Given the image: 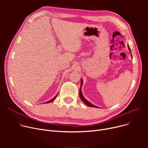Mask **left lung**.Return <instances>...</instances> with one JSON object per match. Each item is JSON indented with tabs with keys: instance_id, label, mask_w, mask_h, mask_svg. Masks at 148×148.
<instances>
[{
	"instance_id": "8db88e82",
	"label": "left lung",
	"mask_w": 148,
	"mask_h": 148,
	"mask_svg": "<svg viewBox=\"0 0 148 148\" xmlns=\"http://www.w3.org/2000/svg\"><path fill=\"white\" fill-rule=\"evenodd\" d=\"M128 49H129V51H130V53H131V50H130V48L129 45H128ZM131 57H132V55H131ZM82 85H83V79H81V86H80V89L79 94H80V98H81L82 101H83L85 104L87 105V106H89V107H95V108H99V107H98V106H95V105H94V104H92L91 103H90L89 101H88L84 97V96H83V94H82Z\"/></svg>"
}]
</instances>
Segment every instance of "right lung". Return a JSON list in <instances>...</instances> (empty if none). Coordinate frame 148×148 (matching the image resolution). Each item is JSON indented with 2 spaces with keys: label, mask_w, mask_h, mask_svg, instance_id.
<instances>
[{
  "label": "right lung",
  "mask_w": 148,
  "mask_h": 148,
  "mask_svg": "<svg viewBox=\"0 0 148 148\" xmlns=\"http://www.w3.org/2000/svg\"><path fill=\"white\" fill-rule=\"evenodd\" d=\"M58 93L57 94V95L54 97L53 99H50V100H49V101H47V102H45V103H44V104H47V103H51V102H52L53 101H54V99H55L56 98V97H57V95H58Z\"/></svg>",
  "instance_id": "obj_1"
}]
</instances>
